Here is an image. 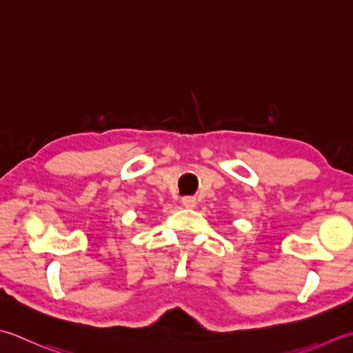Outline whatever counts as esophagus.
<instances>
[{"label": "esophagus", "instance_id": "obj_1", "mask_svg": "<svg viewBox=\"0 0 353 353\" xmlns=\"http://www.w3.org/2000/svg\"><path fill=\"white\" fill-rule=\"evenodd\" d=\"M183 205L187 208H193L196 205V199L193 196H184L183 198Z\"/></svg>", "mask_w": 353, "mask_h": 353}]
</instances>
